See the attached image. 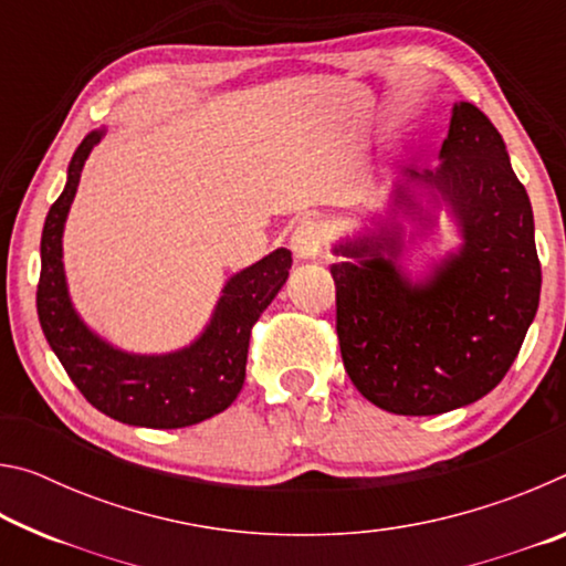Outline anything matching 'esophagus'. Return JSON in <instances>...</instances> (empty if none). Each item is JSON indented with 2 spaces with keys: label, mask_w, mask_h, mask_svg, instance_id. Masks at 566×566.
I'll return each mask as SVG.
<instances>
[{
  "label": "esophagus",
  "mask_w": 566,
  "mask_h": 566,
  "mask_svg": "<svg viewBox=\"0 0 566 566\" xmlns=\"http://www.w3.org/2000/svg\"><path fill=\"white\" fill-rule=\"evenodd\" d=\"M324 247V229L314 219H304L294 227L292 232V252L300 256V260H314L319 256Z\"/></svg>",
  "instance_id": "obj_1"
}]
</instances>
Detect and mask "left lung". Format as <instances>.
Here are the masks:
<instances>
[{
  "mask_svg": "<svg viewBox=\"0 0 566 566\" xmlns=\"http://www.w3.org/2000/svg\"><path fill=\"white\" fill-rule=\"evenodd\" d=\"M442 165L405 171L395 212L434 227L411 187L429 191L457 219L462 247L424 280L401 272L399 224L347 239L329 266L337 286V337L354 387L391 415L459 409L500 385L539 306L542 266L530 197L510 165L502 134L474 104L452 109Z\"/></svg>",
  "mask_w": 566,
  "mask_h": 566,
  "instance_id": "obj_1",
  "label": "left lung"
}]
</instances>
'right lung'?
Listing matches in <instances>:
<instances>
[{"mask_svg": "<svg viewBox=\"0 0 566 566\" xmlns=\"http://www.w3.org/2000/svg\"><path fill=\"white\" fill-rule=\"evenodd\" d=\"M104 129L87 134L66 169V185L42 229L36 314L46 342L92 407L122 424L179 429L224 411L244 385L254 322L290 276L292 252L276 249L224 284L207 329L171 354H129L97 337L74 312L62 264L64 222L82 167Z\"/></svg>", "mask_w": 566, "mask_h": 566, "instance_id": "obj_1", "label": "right lung"}]
</instances>
